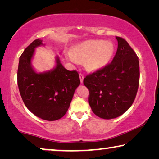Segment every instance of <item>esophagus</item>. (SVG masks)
<instances>
[{"mask_svg":"<svg viewBox=\"0 0 159 159\" xmlns=\"http://www.w3.org/2000/svg\"><path fill=\"white\" fill-rule=\"evenodd\" d=\"M80 82H81V83H82L84 80V75H82V73H80Z\"/></svg>","mask_w":159,"mask_h":159,"instance_id":"obj_1","label":"esophagus"}]
</instances>
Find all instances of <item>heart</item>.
<instances>
[{"label":"heart","mask_w":159,"mask_h":159,"mask_svg":"<svg viewBox=\"0 0 159 159\" xmlns=\"http://www.w3.org/2000/svg\"><path fill=\"white\" fill-rule=\"evenodd\" d=\"M114 46L104 40H89L74 47L69 58L74 62L85 61L90 71H97L105 67L111 60Z\"/></svg>","instance_id":"b5f03b06"}]
</instances>
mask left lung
<instances>
[{
    "mask_svg": "<svg viewBox=\"0 0 159 159\" xmlns=\"http://www.w3.org/2000/svg\"><path fill=\"white\" fill-rule=\"evenodd\" d=\"M118 48L112 61L87 75L88 103L100 118H116L129 109L135 99L140 81L139 60L125 39L116 37Z\"/></svg>",
    "mask_w": 159,
    "mask_h": 159,
    "instance_id": "left-lung-1",
    "label": "left lung"
}]
</instances>
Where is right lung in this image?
Wrapping results in <instances>:
<instances>
[{
	"instance_id": "obj_1",
	"label": "right lung",
	"mask_w": 159,
	"mask_h": 159,
	"mask_svg": "<svg viewBox=\"0 0 159 159\" xmlns=\"http://www.w3.org/2000/svg\"><path fill=\"white\" fill-rule=\"evenodd\" d=\"M34 40L26 48L19 58L17 82L24 103L32 114L47 121L58 120L66 114L76 88L80 85L79 74L69 71L56 57V66L51 71L37 73L31 60L34 48L43 45Z\"/></svg>"
}]
</instances>
